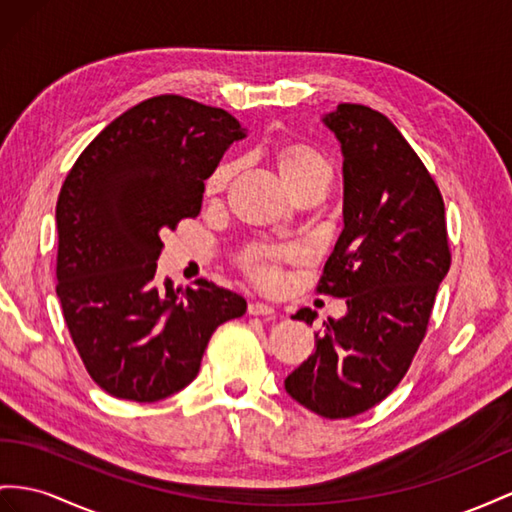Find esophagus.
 Wrapping results in <instances>:
<instances>
[{"mask_svg":"<svg viewBox=\"0 0 512 512\" xmlns=\"http://www.w3.org/2000/svg\"><path fill=\"white\" fill-rule=\"evenodd\" d=\"M248 313L251 316H274V307L266 303H251L248 305Z\"/></svg>","mask_w":512,"mask_h":512,"instance_id":"esophagus-1","label":"esophagus"}]
</instances>
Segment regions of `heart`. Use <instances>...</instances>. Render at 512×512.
Listing matches in <instances>:
<instances>
[{
	"instance_id": "b5f03b06",
	"label": "heart",
	"mask_w": 512,
	"mask_h": 512,
	"mask_svg": "<svg viewBox=\"0 0 512 512\" xmlns=\"http://www.w3.org/2000/svg\"><path fill=\"white\" fill-rule=\"evenodd\" d=\"M277 168L287 190L296 188L298 183L307 179L326 175L331 177L333 170L326 157L303 142H290L277 153ZM233 175V164H220L205 181V194L216 196L227 188ZM298 257V248L294 246H251L240 255V268L248 274V279L264 287H274L281 281V268L287 261Z\"/></svg>"
}]
</instances>
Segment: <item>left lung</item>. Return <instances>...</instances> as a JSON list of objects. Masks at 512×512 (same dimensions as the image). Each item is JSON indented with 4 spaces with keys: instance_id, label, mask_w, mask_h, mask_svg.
I'll use <instances>...</instances> for the list:
<instances>
[{
    "instance_id": "1",
    "label": "left lung",
    "mask_w": 512,
    "mask_h": 512,
    "mask_svg": "<svg viewBox=\"0 0 512 512\" xmlns=\"http://www.w3.org/2000/svg\"><path fill=\"white\" fill-rule=\"evenodd\" d=\"M322 121L344 153V231L316 290L346 298L348 313L324 322L285 391L344 419L385 400L409 372L452 255L443 196L398 127L359 103H339ZM313 318L307 307L294 316Z\"/></svg>"
}]
</instances>
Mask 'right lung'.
Instances as JSON below:
<instances>
[{
	"label": "right lung",
	"instance_id": "1",
	"mask_svg": "<svg viewBox=\"0 0 512 512\" xmlns=\"http://www.w3.org/2000/svg\"><path fill=\"white\" fill-rule=\"evenodd\" d=\"M238 119L179 95L123 112L69 170L56 205V292L90 378L110 396L157 402L190 385L209 337L246 300L199 279H155L160 233L201 212L205 179Z\"/></svg>",
	"mask_w": 512,
	"mask_h": 512
}]
</instances>
